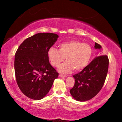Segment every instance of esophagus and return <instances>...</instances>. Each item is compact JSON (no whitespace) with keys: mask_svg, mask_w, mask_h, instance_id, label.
Wrapping results in <instances>:
<instances>
[{"mask_svg":"<svg viewBox=\"0 0 122 122\" xmlns=\"http://www.w3.org/2000/svg\"><path fill=\"white\" fill-rule=\"evenodd\" d=\"M59 76L61 78H65V77H66V75H63V74H59Z\"/></svg>","mask_w":122,"mask_h":122,"instance_id":"esophagus-1","label":"esophagus"}]
</instances>
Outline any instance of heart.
Masks as SVG:
<instances>
[{
    "label": "heart",
    "mask_w": 122,
    "mask_h": 122,
    "mask_svg": "<svg viewBox=\"0 0 122 122\" xmlns=\"http://www.w3.org/2000/svg\"><path fill=\"white\" fill-rule=\"evenodd\" d=\"M93 49L89 44L78 40H71L59 45V49L51 47L48 51V57L51 66L57 67L61 62L66 61L59 66V71L64 73H71L73 69L81 71L89 64Z\"/></svg>",
    "instance_id": "b5f03b06"
}]
</instances>
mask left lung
Here are the masks:
<instances>
[{
	"label": "left lung",
	"instance_id": "8db88e82",
	"mask_svg": "<svg viewBox=\"0 0 122 122\" xmlns=\"http://www.w3.org/2000/svg\"><path fill=\"white\" fill-rule=\"evenodd\" d=\"M95 48L101 45L95 43ZM109 59L106 55L95 58L81 72L73 76L75 83L70 93L78 101H88L96 96L102 88L108 71Z\"/></svg>",
	"mask_w": 122,
	"mask_h": 122
}]
</instances>
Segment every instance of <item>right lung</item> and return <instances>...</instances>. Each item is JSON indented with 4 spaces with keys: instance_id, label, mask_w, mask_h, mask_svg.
<instances>
[{
    "instance_id": "1",
    "label": "right lung",
    "mask_w": 122,
    "mask_h": 122,
    "mask_svg": "<svg viewBox=\"0 0 122 122\" xmlns=\"http://www.w3.org/2000/svg\"><path fill=\"white\" fill-rule=\"evenodd\" d=\"M58 35L38 33L25 40L15 54L14 70L19 89L28 98L40 100L51 88L58 73L49 63L48 51Z\"/></svg>"
}]
</instances>
